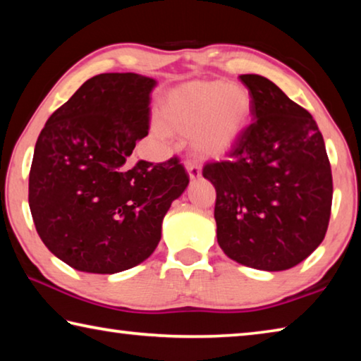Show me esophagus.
I'll return each mask as SVG.
<instances>
[{"label":"esophagus","mask_w":361,"mask_h":361,"mask_svg":"<svg viewBox=\"0 0 361 361\" xmlns=\"http://www.w3.org/2000/svg\"><path fill=\"white\" fill-rule=\"evenodd\" d=\"M185 167H186V170H188L189 180H191V181L199 180L200 176H202V172H200V167L197 166V164H194V162H186V164H185Z\"/></svg>","instance_id":"esophagus-1"}]
</instances>
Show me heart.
Instances as JSON below:
<instances>
[{
  "label": "heart",
  "mask_w": 361,
  "mask_h": 361,
  "mask_svg": "<svg viewBox=\"0 0 361 361\" xmlns=\"http://www.w3.org/2000/svg\"><path fill=\"white\" fill-rule=\"evenodd\" d=\"M253 113L248 89L224 81L188 82L170 90L159 118L167 132L191 135V148L202 159H221L235 148Z\"/></svg>",
  "instance_id": "1"
}]
</instances>
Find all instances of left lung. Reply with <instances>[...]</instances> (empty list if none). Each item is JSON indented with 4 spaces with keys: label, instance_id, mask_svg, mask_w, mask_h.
<instances>
[{
    "label": "left lung",
    "instance_id": "1",
    "mask_svg": "<svg viewBox=\"0 0 361 361\" xmlns=\"http://www.w3.org/2000/svg\"><path fill=\"white\" fill-rule=\"evenodd\" d=\"M240 81L252 94L253 124L228 161L202 172L216 189V239L242 266L286 271L325 239L331 167L312 116L264 76Z\"/></svg>",
    "mask_w": 361,
    "mask_h": 361
}]
</instances>
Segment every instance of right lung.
I'll use <instances>...</instances> for the list:
<instances>
[{
    "label": "right lung",
    "instance_id": "obj_1",
    "mask_svg": "<svg viewBox=\"0 0 361 361\" xmlns=\"http://www.w3.org/2000/svg\"><path fill=\"white\" fill-rule=\"evenodd\" d=\"M157 81L103 73L85 81L41 130L30 170L36 231L59 259L89 274H116L148 259L162 221L189 176L173 157H129L148 135Z\"/></svg>",
    "mask_w": 361,
    "mask_h": 361
}]
</instances>
